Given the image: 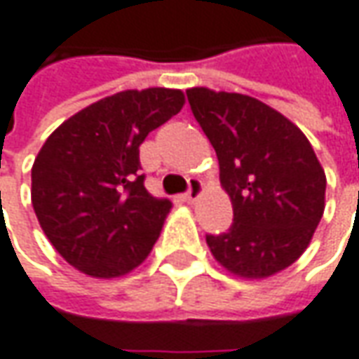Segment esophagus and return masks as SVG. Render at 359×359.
I'll return each mask as SVG.
<instances>
[{
	"label": "esophagus",
	"instance_id": "esophagus-1",
	"mask_svg": "<svg viewBox=\"0 0 359 359\" xmlns=\"http://www.w3.org/2000/svg\"><path fill=\"white\" fill-rule=\"evenodd\" d=\"M201 193H203V182L198 179H191L189 180V191H187V195L182 196V201L189 203V205H193L196 198L201 196Z\"/></svg>",
	"mask_w": 359,
	"mask_h": 359
}]
</instances>
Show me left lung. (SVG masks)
Instances as JSON below:
<instances>
[{
    "mask_svg": "<svg viewBox=\"0 0 359 359\" xmlns=\"http://www.w3.org/2000/svg\"><path fill=\"white\" fill-rule=\"evenodd\" d=\"M187 98L219 158L233 225L207 235L226 271L263 279L302 257L325 209V172L305 134L257 98L191 88Z\"/></svg>",
    "mask_w": 359,
    "mask_h": 359,
    "instance_id": "obj_1",
    "label": "left lung"
}]
</instances>
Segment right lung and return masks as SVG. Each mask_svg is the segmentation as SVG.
I'll return each mask as SVG.
<instances>
[{
  "label": "right lung",
  "mask_w": 359,
  "mask_h": 359,
  "mask_svg": "<svg viewBox=\"0 0 359 359\" xmlns=\"http://www.w3.org/2000/svg\"><path fill=\"white\" fill-rule=\"evenodd\" d=\"M182 104L180 90H124L68 118L43 142L32 166V205L78 271L112 279L149 257L172 205L147 191L138 149Z\"/></svg>",
  "instance_id": "right-lung-1"
}]
</instances>
